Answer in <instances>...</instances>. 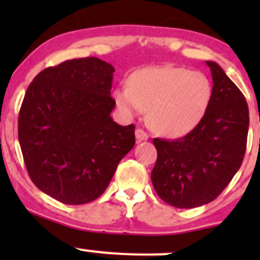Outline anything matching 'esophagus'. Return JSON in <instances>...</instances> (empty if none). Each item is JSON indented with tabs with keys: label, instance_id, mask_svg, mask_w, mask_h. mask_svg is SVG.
<instances>
[{
	"label": "esophagus",
	"instance_id": "1",
	"mask_svg": "<svg viewBox=\"0 0 260 260\" xmlns=\"http://www.w3.org/2000/svg\"><path fill=\"white\" fill-rule=\"evenodd\" d=\"M136 138H137L138 142H141V141L148 140V135H147L145 131L141 129V128H137L136 129Z\"/></svg>",
	"mask_w": 260,
	"mask_h": 260
}]
</instances>
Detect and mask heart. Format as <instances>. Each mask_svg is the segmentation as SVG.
Segmentation results:
<instances>
[{
    "label": "heart",
    "instance_id": "1",
    "mask_svg": "<svg viewBox=\"0 0 260 260\" xmlns=\"http://www.w3.org/2000/svg\"><path fill=\"white\" fill-rule=\"evenodd\" d=\"M212 99L206 74L182 67H148L131 75L128 85L114 90V101L125 115L148 109V122L159 135L181 137L205 115Z\"/></svg>",
    "mask_w": 260,
    "mask_h": 260
}]
</instances>
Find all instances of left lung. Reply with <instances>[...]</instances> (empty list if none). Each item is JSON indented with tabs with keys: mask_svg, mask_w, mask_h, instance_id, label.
I'll list each match as a JSON object with an SVG mask.
<instances>
[{
	"mask_svg": "<svg viewBox=\"0 0 260 260\" xmlns=\"http://www.w3.org/2000/svg\"><path fill=\"white\" fill-rule=\"evenodd\" d=\"M212 99L201 122L185 137L154 138L157 161L151 180L157 195L171 206L192 209L211 203L242 166L249 109L243 93L214 61Z\"/></svg>",
	"mask_w": 260,
	"mask_h": 260,
	"instance_id": "left-lung-1",
	"label": "left lung"
}]
</instances>
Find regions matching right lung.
<instances>
[{
  "label": "right lung",
  "instance_id": "right-lung-1",
  "mask_svg": "<svg viewBox=\"0 0 260 260\" xmlns=\"http://www.w3.org/2000/svg\"><path fill=\"white\" fill-rule=\"evenodd\" d=\"M114 68L98 57L67 60L39 73L18 114L28 176L46 195L81 205L106 191L133 148L135 125L111 117Z\"/></svg>",
  "mask_w": 260,
  "mask_h": 260
}]
</instances>
